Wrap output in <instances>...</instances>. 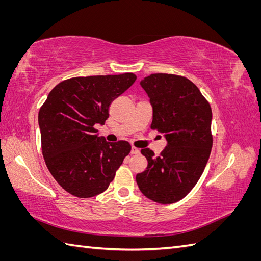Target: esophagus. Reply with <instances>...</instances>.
I'll return each instance as SVG.
<instances>
[{"instance_id":"34e87169","label":"esophagus","mask_w":261,"mask_h":261,"mask_svg":"<svg viewBox=\"0 0 261 261\" xmlns=\"http://www.w3.org/2000/svg\"><path fill=\"white\" fill-rule=\"evenodd\" d=\"M130 152H132V154H138L140 152V150L138 148H136V147H133Z\"/></svg>"}]
</instances>
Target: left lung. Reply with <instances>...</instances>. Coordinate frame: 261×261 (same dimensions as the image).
Here are the masks:
<instances>
[{
  "instance_id": "1",
  "label": "left lung",
  "mask_w": 261,
  "mask_h": 261,
  "mask_svg": "<svg viewBox=\"0 0 261 261\" xmlns=\"http://www.w3.org/2000/svg\"><path fill=\"white\" fill-rule=\"evenodd\" d=\"M140 85L153 108L151 128L163 134L167 146L159 156L141 149L148 165L136 175L137 185L154 202L174 203L192 191L206 168L213 141L211 107L184 76L156 73Z\"/></svg>"
}]
</instances>
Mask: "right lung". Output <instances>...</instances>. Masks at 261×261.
I'll list each match as a JSON object with an SVG mask.
<instances>
[{"label":"right lung","instance_id":"1","mask_svg":"<svg viewBox=\"0 0 261 261\" xmlns=\"http://www.w3.org/2000/svg\"><path fill=\"white\" fill-rule=\"evenodd\" d=\"M136 75L68 78L50 91L38 115L46 167L60 186L78 198L107 191L132 146L110 144L94 125L105 124L111 102L135 83Z\"/></svg>","mask_w":261,"mask_h":261}]
</instances>
